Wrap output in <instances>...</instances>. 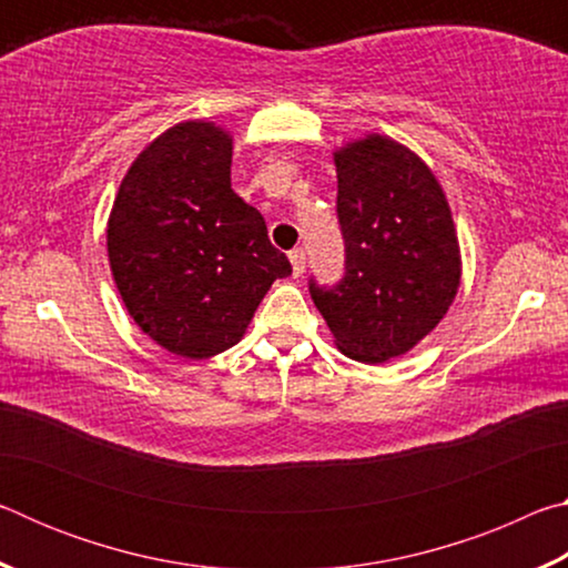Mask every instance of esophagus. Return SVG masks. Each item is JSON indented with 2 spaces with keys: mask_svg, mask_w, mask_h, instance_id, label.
Instances as JSON below:
<instances>
[{
  "mask_svg": "<svg viewBox=\"0 0 568 568\" xmlns=\"http://www.w3.org/2000/svg\"><path fill=\"white\" fill-rule=\"evenodd\" d=\"M287 257H291V265H293V275L301 277L305 273V253L303 247H295L287 253Z\"/></svg>",
  "mask_w": 568,
  "mask_h": 568,
  "instance_id": "esophagus-1",
  "label": "esophagus"
}]
</instances>
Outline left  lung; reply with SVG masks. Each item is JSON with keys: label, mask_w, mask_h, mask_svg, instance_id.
I'll list each match as a JSON object with an SVG mask.
<instances>
[{"label": "left lung", "mask_w": 568, "mask_h": 568, "mask_svg": "<svg viewBox=\"0 0 568 568\" xmlns=\"http://www.w3.org/2000/svg\"><path fill=\"white\" fill-rule=\"evenodd\" d=\"M345 275L311 297L348 358L386 363L444 318L460 285L448 200L400 142L368 134L335 152Z\"/></svg>", "instance_id": "8db88e82"}]
</instances>
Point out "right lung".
I'll use <instances>...</instances> for the list:
<instances>
[{
    "label": "right lung",
    "instance_id": "add662e5",
    "mask_svg": "<svg viewBox=\"0 0 568 568\" xmlns=\"http://www.w3.org/2000/svg\"><path fill=\"white\" fill-rule=\"evenodd\" d=\"M233 138L215 122H180L140 152L108 223L122 303L152 341L210 358L243 338L277 277L293 273L263 215L230 187Z\"/></svg>",
    "mask_w": 568,
    "mask_h": 568
}]
</instances>
